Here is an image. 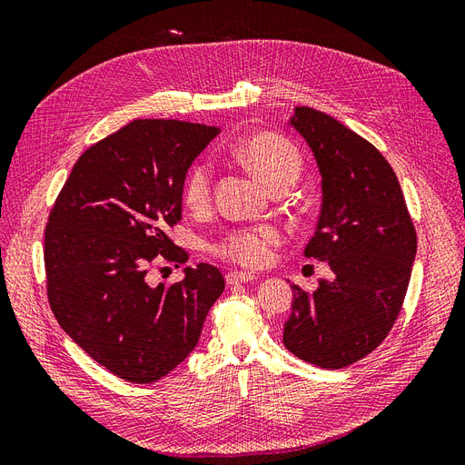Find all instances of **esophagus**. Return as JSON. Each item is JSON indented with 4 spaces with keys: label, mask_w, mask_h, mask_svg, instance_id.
<instances>
[{
    "label": "esophagus",
    "mask_w": 465,
    "mask_h": 465,
    "mask_svg": "<svg viewBox=\"0 0 465 465\" xmlns=\"http://www.w3.org/2000/svg\"><path fill=\"white\" fill-rule=\"evenodd\" d=\"M256 279L254 273L250 272H231L227 273V283L229 285H241V283H252Z\"/></svg>",
    "instance_id": "34e87169"
}]
</instances>
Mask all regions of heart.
Listing matches in <instances>:
<instances>
[{
    "mask_svg": "<svg viewBox=\"0 0 465 465\" xmlns=\"http://www.w3.org/2000/svg\"><path fill=\"white\" fill-rule=\"evenodd\" d=\"M234 157L263 184L273 190L281 184H292L301 174V157L285 139L272 134H256L242 139L234 147ZM184 202L192 209H203L211 198V166L203 161L195 163L184 180ZM281 241L275 227L236 231L224 236L217 252L246 267H260L272 256V246Z\"/></svg>",
    "mask_w": 465,
    "mask_h": 465,
    "instance_id": "heart-1",
    "label": "heart"
}]
</instances>
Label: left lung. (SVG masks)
Segmentation results:
<instances>
[{
	"mask_svg": "<svg viewBox=\"0 0 465 465\" xmlns=\"http://www.w3.org/2000/svg\"><path fill=\"white\" fill-rule=\"evenodd\" d=\"M291 128L311 147L322 209L304 256L331 273L314 292L291 283L283 343L322 369H343L382 343L403 304L417 234L390 163L367 139L320 110L297 106Z\"/></svg>",
	"mask_w": 465,
	"mask_h": 465,
	"instance_id": "left-lung-1",
	"label": "left lung"
}]
</instances>
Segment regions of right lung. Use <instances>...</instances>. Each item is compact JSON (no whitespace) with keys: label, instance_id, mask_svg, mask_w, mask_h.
I'll return each mask as SVG.
<instances>
[{"label":"right lung","instance_id":"add662e5","mask_svg":"<svg viewBox=\"0 0 465 465\" xmlns=\"http://www.w3.org/2000/svg\"><path fill=\"white\" fill-rule=\"evenodd\" d=\"M221 130L180 120H134L81 154L46 224L48 299L64 331L101 367L151 384L200 341L224 291L215 265L184 267L151 285L154 258L184 263L168 229L182 217L193 159Z\"/></svg>","mask_w":465,"mask_h":465}]
</instances>
